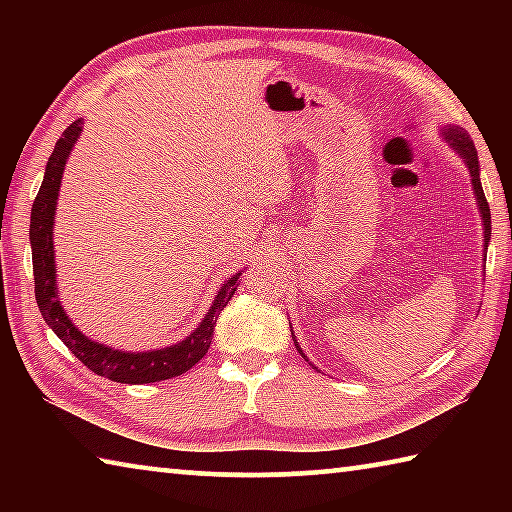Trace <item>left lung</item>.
<instances>
[{
    "mask_svg": "<svg viewBox=\"0 0 512 512\" xmlns=\"http://www.w3.org/2000/svg\"><path fill=\"white\" fill-rule=\"evenodd\" d=\"M443 137L447 140V144L452 146V149L461 155L467 171H470V178H472V187H474V196H476V203H479V212H481V219H483V241H485V253H488V241L492 235V228H490V207L488 201H485V194H483V187H481V178H479V155H476L474 149V142L470 140V135H467L463 128H456V126H447L443 131ZM296 348L300 350V345L296 341ZM302 354V350H300ZM305 357V354H302ZM307 359V357H305ZM309 361V359H307Z\"/></svg>",
    "mask_w": 512,
    "mask_h": 512,
    "instance_id": "1",
    "label": "left lung"
}]
</instances>
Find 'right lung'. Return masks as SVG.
<instances>
[{
	"mask_svg": "<svg viewBox=\"0 0 512 512\" xmlns=\"http://www.w3.org/2000/svg\"><path fill=\"white\" fill-rule=\"evenodd\" d=\"M83 121L76 119L65 128V133L54 146V153L49 155L45 178H42L40 192L31 207V255H33V280H36V302L45 323L54 329V334L63 341L69 352L79 359L83 366H88L99 377H106L119 384H151V381L171 379L187 372L210 350L216 318L228 305L232 293L237 291V280L241 273H235L216 293L210 311L201 320L192 334L185 341L169 348L151 350V352H124L108 348V345L92 341L76 327L60 305L56 291V262H54V214L60 192V180L69 153H72L76 140L81 135Z\"/></svg>",
	"mask_w": 512,
	"mask_h": 512,
	"instance_id": "right-lung-1",
	"label": "right lung"
}]
</instances>
